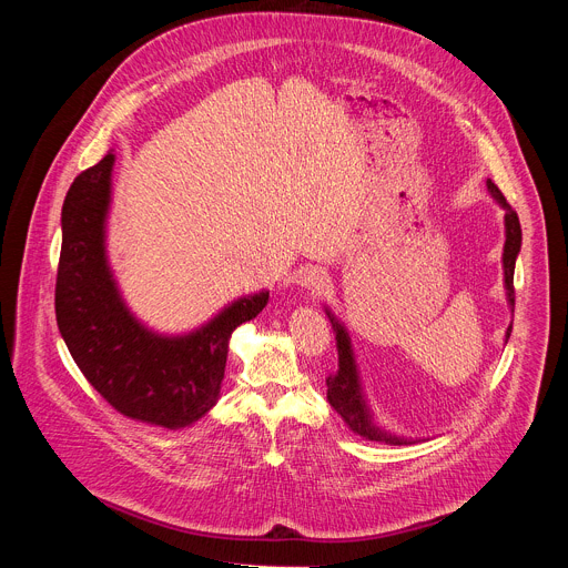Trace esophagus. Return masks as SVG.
<instances>
[{"mask_svg": "<svg viewBox=\"0 0 568 568\" xmlns=\"http://www.w3.org/2000/svg\"><path fill=\"white\" fill-rule=\"evenodd\" d=\"M298 285L301 287H307V290H318L328 283V270L321 267V265H310V267H303L296 276Z\"/></svg>", "mask_w": 568, "mask_h": 568, "instance_id": "obj_1", "label": "esophagus"}]
</instances>
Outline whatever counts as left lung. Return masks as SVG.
I'll return each mask as SVG.
<instances>
[{
    "label": "left lung",
    "mask_w": 568,
    "mask_h": 568,
    "mask_svg": "<svg viewBox=\"0 0 568 568\" xmlns=\"http://www.w3.org/2000/svg\"><path fill=\"white\" fill-rule=\"evenodd\" d=\"M488 189L490 193L499 200V204L506 209V247H504V274H506V290H508V301L515 307V261L517 254L521 250V224H519V215L513 206L506 204L504 193L495 186V182L488 180ZM328 318L333 323V331L337 335V351H339V371L337 375H331L326 379L328 386V402L331 407L342 416V420L346 423V427L366 438V440H382L388 445H407V440L388 436L386 432L377 429L371 420L368 407L362 397L359 390V377H357V368H355V357L351 351V339L348 333L344 331L342 323L328 312ZM513 326H508V335L510 337Z\"/></svg>",
    "instance_id": "left-lung-1"
}]
</instances>
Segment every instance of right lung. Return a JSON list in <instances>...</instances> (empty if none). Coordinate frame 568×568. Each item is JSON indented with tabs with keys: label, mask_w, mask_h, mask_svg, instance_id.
I'll use <instances>...</instances> for the list:
<instances>
[{
	"label": "right lung",
	"mask_w": 568,
	"mask_h": 568,
	"mask_svg": "<svg viewBox=\"0 0 568 568\" xmlns=\"http://www.w3.org/2000/svg\"><path fill=\"white\" fill-rule=\"evenodd\" d=\"M114 154L80 173L62 204V247L55 276V321L88 382L121 416L184 429L220 397L231 333L256 318L270 294L231 303L184 337L145 331L123 305L105 261V215Z\"/></svg>",
	"instance_id": "right-lung-1"
}]
</instances>
